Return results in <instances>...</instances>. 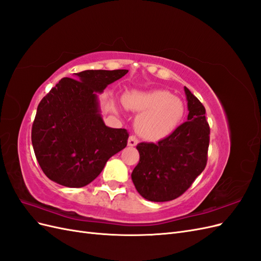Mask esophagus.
I'll use <instances>...</instances> for the list:
<instances>
[{"label":"esophagus","mask_w":261,"mask_h":261,"mask_svg":"<svg viewBox=\"0 0 261 261\" xmlns=\"http://www.w3.org/2000/svg\"><path fill=\"white\" fill-rule=\"evenodd\" d=\"M138 144V139L135 136H129L128 140H127V145L129 147H135Z\"/></svg>","instance_id":"1"}]
</instances>
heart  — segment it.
<instances>
[{
	"label": "heart",
	"mask_w": 261,
	"mask_h": 261,
	"mask_svg": "<svg viewBox=\"0 0 261 261\" xmlns=\"http://www.w3.org/2000/svg\"><path fill=\"white\" fill-rule=\"evenodd\" d=\"M123 105L129 111L140 113L135 122L136 130L150 141L169 137L185 113L183 102L164 90L128 91L123 96Z\"/></svg>",
	"instance_id": "heart-1"
}]
</instances>
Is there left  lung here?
Returning a JSON list of instances; mask_svg holds the SVG:
<instances>
[{
	"instance_id": "1",
	"label": "left lung",
	"mask_w": 261,
	"mask_h": 261,
	"mask_svg": "<svg viewBox=\"0 0 261 261\" xmlns=\"http://www.w3.org/2000/svg\"><path fill=\"white\" fill-rule=\"evenodd\" d=\"M187 100V122L156 144L137 145L139 162L132 180L145 199L170 201L185 193L206 168L210 128L206 109L184 87Z\"/></svg>"
}]
</instances>
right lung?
<instances>
[{
	"mask_svg": "<svg viewBox=\"0 0 261 261\" xmlns=\"http://www.w3.org/2000/svg\"><path fill=\"white\" fill-rule=\"evenodd\" d=\"M127 69H88L62 78L40 101L31 143L44 174L60 185H88L107 161L127 145L125 128H111L101 115L98 94Z\"/></svg>",
	"mask_w": 261,
	"mask_h": 261,
	"instance_id": "obj_1",
	"label": "right lung"
}]
</instances>
